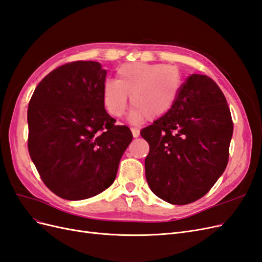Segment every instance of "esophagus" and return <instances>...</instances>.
<instances>
[{"mask_svg": "<svg viewBox=\"0 0 262 262\" xmlns=\"http://www.w3.org/2000/svg\"><path fill=\"white\" fill-rule=\"evenodd\" d=\"M131 131L134 138H138L140 136V130L138 128H131Z\"/></svg>", "mask_w": 262, "mask_h": 262, "instance_id": "1", "label": "esophagus"}]
</instances>
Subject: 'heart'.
Here are the masks:
<instances>
[{"instance_id": "1", "label": "heart", "mask_w": 262, "mask_h": 262, "mask_svg": "<svg viewBox=\"0 0 262 262\" xmlns=\"http://www.w3.org/2000/svg\"><path fill=\"white\" fill-rule=\"evenodd\" d=\"M180 86L181 76L175 67L125 63L117 70V81L107 80L102 85V105L108 115L118 118L124 113L130 96L131 121L156 119L169 112Z\"/></svg>"}]
</instances>
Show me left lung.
Listing matches in <instances>:
<instances>
[{
	"instance_id": "8db88e82",
	"label": "left lung",
	"mask_w": 262,
	"mask_h": 262,
	"mask_svg": "<svg viewBox=\"0 0 262 262\" xmlns=\"http://www.w3.org/2000/svg\"><path fill=\"white\" fill-rule=\"evenodd\" d=\"M145 177L164 201L184 205L207 194L224 172L233 136L226 98L211 77L191 74L168 113L141 131Z\"/></svg>"
}]
</instances>
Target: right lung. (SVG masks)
I'll use <instances>...</instances> for the list:
<instances>
[{
    "label": "right lung",
    "mask_w": 262,
    "mask_h": 262,
    "mask_svg": "<svg viewBox=\"0 0 262 262\" xmlns=\"http://www.w3.org/2000/svg\"><path fill=\"white\" fill-rule=\"evenodd\" d=\"M107 71L74 61L39 83L27 112L28 150L41 180L62 199L83 200L113 185L132 141L102 105Z\"/></svg>",
    "instance_id": "right-lung-1"
}]
</instances>
